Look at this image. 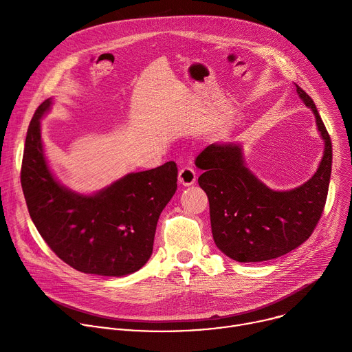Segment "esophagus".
<instances>
[{"mask_svg":"<svg viewBox=\"0 0 352 352\" xmlns=\"http://www.w3.org/2000/svg\"><path fill=\"white\" fill-rule=\"evenodd\" d=\"M178 181L184 186H189L196 181V173L192 167H184L178 173Z\"/></svg>","mask_w":352,"mask_h":352,"instance_id":"34e87169","label":"esophagus"}]
</instances>
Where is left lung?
<instances>
[{"label":"left lung","instance_id":"1","mask_svg":"<svg viewBox=\"0 0 352 352\" xmlns=\"http://www.w3.org/2000/svg\"><path fill=\"white\" fill-rule=\"evenodd\" d=\"M296 93L312 110L323 139L316 173L302 185L276 190L246 167L241 143H212L195 164L204 170L197 182L210 205L216 246L241 263L283 256L304 243L315 230L326 204L331 174V140L314 100L296 85Z\"/></svg>","mask_w":352,"mask_h":352}]
</instances>
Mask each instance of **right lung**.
Wrapping results in <instances>:
<instances>
[{"instance_id": "right-lung-1", "label": "right lung", "mask_w": 352, "mask_h": 352, "mask_svg": "<svg viewBox=\"0 0 352 352\" xmlns=\"http://www.w3.org/2000/svg\"><path fill=\"white\" fill-rule=\"evenodd\" d=\"M50 97L36 110L26 135L21 182L32 221L53 252L86 274L124 277L153 252L159 217L177 190L174 162L129 173L93 193L63 185L45 159L40 120Z\"/></svg>"}]
</instances>
